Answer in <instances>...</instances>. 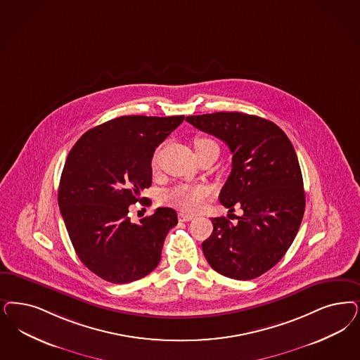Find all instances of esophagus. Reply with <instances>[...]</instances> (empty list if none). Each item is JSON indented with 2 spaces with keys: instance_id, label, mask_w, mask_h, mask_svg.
Returning a JSON list of instances; mask_svg holds the SVG:
<instances>
[{
  "instance_id": "1",
  "label": "esophagus",
  "mask_w": 360,
  "mask_h": 360,
  "mask_svg": "<svg viewBox=\"0 0 360 360\" xmlns=\"http://www.w3.org/2000/svg\"><path fill=\"white\" fill-rule=\"evenodd\" d=\"M178 218H179V221H182V222H187V221H191V219H194L195 217H194L193 214H186V212H179V214H178Z\"/></svg>"
}]
</instances>
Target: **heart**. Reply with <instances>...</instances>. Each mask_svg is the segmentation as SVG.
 <instances>
[{
	"label": "heart",
	"mask_w": 360,
	"mask_h": 360,
	"mask_svg": "<svg viewBox=\"0 0 360 360\" xmlns=\"http://www.w3.org/2000/svg\"><path fill=\"white\" fill-rule=\"evenodd\" d=\"M197 154L200 151L217 146L215 142L207 136H197L194 139ZM155 166V158L153 161ZM210 195V188L203 185H176L165 193L163 200L181 210L197 211L202 207L203 200Z\"/></svg>",
	"instance_id": "heart-1"
}]
</instances>
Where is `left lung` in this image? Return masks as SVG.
Segmentation results:
<instances>
[{"instance_id":"8db88e82","label":"left lung","mask_w":360,"mask_h":360,"mask_svg":"<svg viewBox=\"0 0 360 360\" xmlns=\"http://www.w3.org/2000/svg\"><path fill=\"white\" fill-rule=\"evenodd\" d=\"M188 124L219 138L233 153V169L219 194L224 207L242 217L211 218L212 234L202 243L217 273L250 281L283 258L302 224L306 197L297 153L276 124L245 112L186 117Z\"/></svg>"}]
</instances>
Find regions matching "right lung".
Segmentation results:
<instances>
[{"instance_id": "1", "label": "right lung", "mask_w": 360, "mask_h": 360, "mask_svg": "<svg viewBox=\"0 0 360 360\" xmlns=\"http://www.w3.org/2000/svg\"><path fill=\"white\" fill-rule=\"evenodd\" d=\"M185 115H124L90 129L63 166L58 206L75 252L91 273L115 285L151 273L176 212L160 207L139 224L129 206L151 186V158Z\"/></svg>"}]
</instances>
